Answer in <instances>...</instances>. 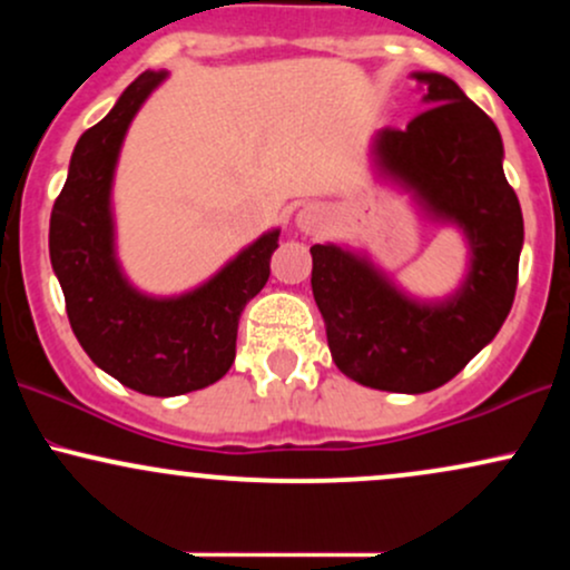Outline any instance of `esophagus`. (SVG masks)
Instances as JSON below:
<instances>
[{
	"label": "esophagus",
	"instance_id": "34e87169",
	"mask_svg": "<svg viewBox=\"0 0 570 570\" xmlns=\"http://www.w3.org/2000/svg\"><path fill=\"white\" fill-rule=\"evenodd\" d=\"M324 225H326V212L322 206H316V203H311V206L299 208L297 212V227L303 233H318Z\"/></svg>",
	"mask_w": 570,
	"mask_h": 570
}]
</instances>
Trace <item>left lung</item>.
I'll list each match as a JSON object with an SVG mask.
<instances>
[{"label": "left lung", "instance_id": "left-lung-1", "mask_svg": "<svg viewBox=\"0 0 570 570\" xmlns=\"http://www.w3.org/2000/svg\"><path fill=\"white\" fill-rule=\"evenodd\" d=\"M423 109L404 130L372 136L381 179L412 195L423 214L466 238V276L442 299H417L364 252L311 246V286L332 358L351 381L426 394L466 367L499 335L514 303L522 212L503 176L499 128L450 77L412 71Z\"/></svg>", "mask_w": 570, "mask_h": 570}]
</instances>
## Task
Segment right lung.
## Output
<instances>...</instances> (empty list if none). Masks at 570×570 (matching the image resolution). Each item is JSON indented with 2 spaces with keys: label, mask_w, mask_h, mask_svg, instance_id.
<instances>
[{
  "label": "right lung",
  "mask_w": 570,
  "mask_h": 570,
  "mask_svg": "<svg viewBox=\"0 0 570 570\" xmlns=\"http://www.w3.org/2000/svg\"><path fill=\"white\" fill-rule=\"evenodd\" d=\"M168 71H144L112 112L88 128L50 214V263L71 332L115 381L147 396H179L217 383L235 358L238 318L271 276L281 230H267L200 286L153 297L126 278L115 248L112 185L128 126Z\"/></svg>",
  "instance_id": "obj_1"
}]
</instances>
